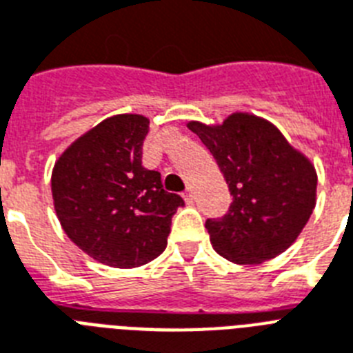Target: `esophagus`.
Returning a JSON list of instances; mask_svg holds the SVG:
<instances>
[{"mask_svg":"<svg viewBox=\"0 0 353 353\" xmlns=\"http://www.w3.org/2000/svg\"><path fill=\"white\" fill-rule=\"evenodd\" d=\"M182 196H184V200H185V202H188V204H193V199H194L193 191L185 190L184 193H182Z\"/></svg>","mask_w":353,"mask_h":353,"instance_id":"1","label":"esophagus"}]
</instances>
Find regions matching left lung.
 <instances>
[{
	"mask_svg": "<svg viewBox=\"0 0 353 353\" xmlns=\"http://www.w3.org/2000/svg\"><path fill=\"white\" fill-rule=\"evenodd\" d=\"M216 160L233 194L205 230L216 253L235 264H261L292 246L315 208L317 173L273 123L235 112L222 125L190 122Z\"/></svg>",
	"mask_w": 353,
	"mask_h": 353,
	"instance_id": "1",
	"label": "left lung"
}]
</instances>
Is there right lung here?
Masks as SVG:
<instances>
[{"label":"right lung","instance_id":"add662e5","mask_svg":"<svg viewBox=\"0 0 353 353\" xmlns=\"http://www.w3.org/2000/svg\"><path fill=\"white\" fill-rule=\"evenodd\" d=\"M149 120L117 114L65 149L52 169L61 228L81 252L112 268L148 264L168 246L182 196L163 190L159 171L142 165Z\"/></svg>","mask_w":353,"mask_h":353}]
</instances>
